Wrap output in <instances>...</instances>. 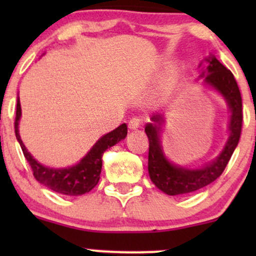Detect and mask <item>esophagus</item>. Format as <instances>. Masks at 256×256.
I'll use <instances>...</instances> for the list:
<instances>
[{
	"label": "esophagus",
	"instance_id": "1",
	"mask_svg": "<svg viewBox=\"0 0 256 256\" xmlns=\"http://www.w3.org/2000/svg\"><path fill=\"white\" fill-rule=\"evenodd\" d=\"M140 126H142V120L140 118H132L130 122H128V128H130V130H138Z\"/></svg>",
	"mask_w": 256,
	"mask_h": 256
}]
</instances>
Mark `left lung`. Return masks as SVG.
Here are the masks:
<instances>
[{
    "mask_svg": "<svg viewBox=\"0 0 256 256\" xmlns=\"http://www.w3.org/2000/svg\"><path fill=\"white\" fill-rule=\"evenodd\" d=\"M207 61L210 64L206 70L208 74L204 77V80L218 90L230 106L232 113L230 120L231 134L226 142L224 150L212 162L198 170L183 168L172 165L164 155L158 140V125L162 122V118L161 116H152V124L149 122L146 125V134L149 140L148 171L152 183L167 195L189 194L213 183L224 172L238 144L243 122L242 98L238 85L230 70L226 68L216 58L210 56ZM204 74V72L202 73V76Z\"/></svg>",
    "mask_w": 256,
    "mask_h": 256,
    "instance_id": "1",
    "label": "left lung"
}]
</instances>
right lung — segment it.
<instances>
[{
	"instance_id": "obj_1",
	"label": "right lung",
	"mask_w": 256,
	"mask_h": 256,
	"mask_svg": "<svg viewBox=\"0 0 256 256\" xmlns=\"http://www.w3.org/2000/svg\"><path fill=\"white\" fill-rule=\"evenodd\" d=\"M20 116H22V107H20V102L18 100L16 122H14L16 136V140H19L25 158L30 164L34 177L40 184L46 185L49 189L62 194V195L78 196L92 190L100 180L104 152L110 146H116L119 140H124L128 134V126L126 124H122L116 130L110 131V134L100 138L95 146L90 149V152L76 166L61 170L49 168V167L38 164L25 148L24 143L20 138L19 130H18Z\"/></svg>"
}]
</instances>
